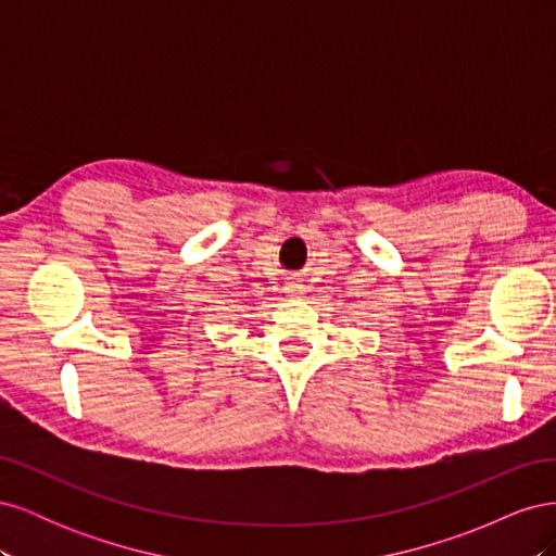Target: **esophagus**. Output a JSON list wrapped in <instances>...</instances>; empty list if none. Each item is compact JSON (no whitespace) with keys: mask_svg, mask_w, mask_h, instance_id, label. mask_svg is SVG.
I'll list each match as a JSON object with an SVG mask.
<instances>
[{"mask_svg":"<svg viewBox=\"0 0 556 556\" xmlns=\"http://www.w3.org/2000/svg\"><path fill=\"white\" fill-rule=\"evenodd\" d=\"M285 292H288V296H292V299H301L306 294V285H301L299 280H292L285 285Z\"/></svg>","mask_w":556,"mask_h":556,"instance_id":"34e87169","label":"esophagus"}]
</instances>
